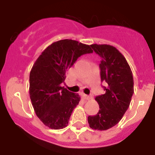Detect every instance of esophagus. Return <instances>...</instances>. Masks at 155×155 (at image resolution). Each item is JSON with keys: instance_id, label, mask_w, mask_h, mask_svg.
<instances>
[{"instance_id": "esophagus-1", "label": "esophagus", "mask_w": 155, "mask_h": 155, "mask_svg": "<svg viewBox=\"0 0 155 155\" xmlns=\"http://www.w3.org/2000/svg\"><path fill=\"white\" fill-rule=\"evenodd\" d=\"M82 97H83V98H84V99H86V100H89V99H91V97L90 96H88V95H87V94H82Z\"/></svg>"}]
</instances>
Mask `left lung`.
<instances>
[{"label": "left lung", "instance_id": "obj_1", "mask_svg": "<svg viewBox=\"0 0 155 155\" xmlns=\"http://www.w3.org/2000/svg\"><path fill=\"white\" fill-rule=\"evenodd\" d=\"M102 58L99 68L101 81L107 83L105 93L95 97L98 113L87 117L93 130H106L118 124L128 109L134 94V78L124 55L116 47L106 44L91 45Z\"/></svg>", "mask_w": 155, "mask_h": 155}]
</instances>
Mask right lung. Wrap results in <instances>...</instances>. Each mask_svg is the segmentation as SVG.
I'll return each instance as SVG.
<instances>
[{
  "label": "right lung",
  "instance_id": "add662e5",
  "mask_svg": "<svg viewBox=\"0 0 155 155\" xmlns=\"http://www.w3.org/2000/svg\"><path fill=\"white\" fill-rule=\"evenodd\" d=\"M89 45L63 39L46 48L32 66L29 95L35 114L49 128L67 127L81 97L61 86L65 74L83 54L91 53Z\"/></svg>",
  "mask_w": 155,
  "mask_h": 155
}]
</instances>
